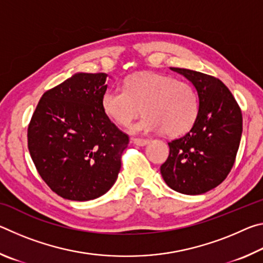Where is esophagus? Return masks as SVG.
<instances>
[{"mask_svg":"<svg viewBox=\"0 0 263 263\" xmlns=\"http://www.w3.org/2000/svg\"><path fill=\"white\" fill-rule=\"evenodd\" d=\"M132 142L137 146H145L147 145L149 140L148 139H142V138H132Z\"/></svg>","mask_w":263,"mask_h":263,"instance_id":"1","label":"esophagus"}]
</instances>
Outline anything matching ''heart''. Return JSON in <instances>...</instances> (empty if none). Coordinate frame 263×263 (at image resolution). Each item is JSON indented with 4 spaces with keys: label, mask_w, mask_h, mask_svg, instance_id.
<instances>
[{
    "label": "heart",
    "mask_w": 263,
    "mask_h": 263,
    "mask_svg": "<svg viewBox=\"0 0 263 263\" xmlns=\"http://www.w3.org/2000/svg\"><path fill=\"white\" fill-rule=\"evenodd\" d=\"M101 106L106 117L121 126L130 125L142 108L144 118L132 125L130 131H164L169 137L189 131L199 114L197 92L190 83L152 72L127 79L124 89H106L101 97Z\"/></svg>",
    "instance_id": "1"
}]
</instances>
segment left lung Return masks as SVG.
<instances>
[{"mask_svg": "<svg viewBox=\"0 0 263 263\" xmlns=\"http://www.w3.org/2000/svg\"><path fill=\"white\" fill-rule=\"evenodd\" d=\"M194 84L199 114L191 130L169 145L160 172L169 188L201 195L216 188L232 169L242 133L237 101L220 80L196 70L171 67Z\"/></svg>", "mask_w": 263, "mask_h": 263, "instance_id": "8db88e82", "label": "left lung"}]
</instances>
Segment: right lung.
I'll return each instance as SVG.
<instances>
[{
	"instance_id": "obj_1",
	"label": "right lung",
	"mask_w": 263,
	"mask_h": 263,
	"mask_svg": "<svg viewBox=\"0 0 263 263\" xmlns=\"http://www.w3.org/2000/svg\"><path fill=\"white\" fill-rule=\"evenodd\" d=\"M105 73H77L44 92L28 128V147L46 184L69 201H90L115 184L128 137L101 106Z\"/></svg>"
}]
</instances>
